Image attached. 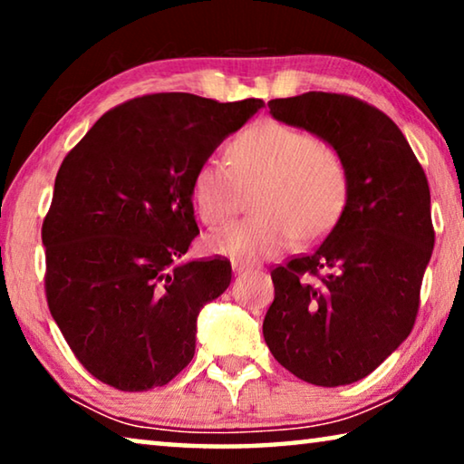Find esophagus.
<instances>
[{
    "label": "esophagus",
    "instance_id": "obj_1",
    "mask_svg": "<svg viewBox=\"0 0 464 464\" xmlns=\"http://www.w3.org/2000/svg\"><path fill=\"white\" fill-rule=\"evenodd\" d=\"M251 270L249 264H243V262H233V274H243Z\"/></svg>",
    "mask_w": 464,
    "mask_h": 464
}]
</instances>
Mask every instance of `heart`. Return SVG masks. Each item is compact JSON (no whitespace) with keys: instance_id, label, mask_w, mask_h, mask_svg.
Wrapping results in <instances>:
<instances>
[{"instance_id":"1","label":"heart","mask_w":464,"mask_h":464,"mask_svg":"<svg viewBox=\"0 0 464 464\" xmlns=\"http://www.w3.org/2000/svg\"><path fill=\"white\" fill-rule=\"evenodd\" d=\"M229 166L208 157L196 168L192 202L202 223L221 225L239 207L241 190L256 186L260 213L207 235L210 254L264 260L293 241H315L334 229L350 196L343 155L313 132L278 121H257L227 147Z\"/></svg>"}]
</instances>
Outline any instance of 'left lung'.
Returning <instances> with one entry per match:
<instances>
[{
  "label": "left lung",
  "instance_id": "obj_1",
  "mask_svg": "<svg viewBox=\"0 0 464 464\" xmlns=\"http://www.w3.org/2000/svg\"><path fill=\"white\" fill-rule=\"evenodd\" d=\"M268 108L343 155L350 196L324 243L272 270L264 340L304 382H356L397 350L418 317L434 249L428 178L397 124L354 96L307 92Z\"/></svg>",
  "mask_w": 464,
  "mask_h": 464
}]
</instances>
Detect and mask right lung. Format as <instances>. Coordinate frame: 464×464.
<instances>
[{
    "label": "right lung",
    "mask_w": 464,
    "mask_h": 464,
    "mask_svg": "<svg viewBox=\"0 0 464 464\" xmlns=\"http://www.w3.org/2000/svg\"><path fill=\"white\" fill-rule=\"evenodd\" d=\"M262 106L147 93L108 110L63 160L43 221L44 293L98 381L149 391L192 360L196 317L231 282L227 257L178 264L200 233L192 176Z\"/></svg>",
    "instance_id": "1"
}]
</instances>
